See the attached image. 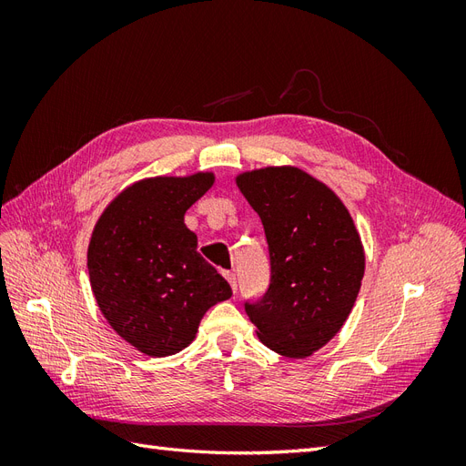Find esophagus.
Segmentation results:
<instances>
[{"instance_id":"obj_1","label":"esophagus","mask_w":466,"mask_h":466,"mask_svg":"<svg viewBox=\"0 0 466 466\" xmlns=\"http://www.w3.org/2000/svg\"><path fill=\"white\" fill-rule=\"evenodd\" d=\"M223 276H225V279L229 281V286H231L233 293H235L237 291V278H235V274L233 272H223Z\"/></svg>"}]
</instances>
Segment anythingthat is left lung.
<instances>
[{
    "mask_svg": "<svg viewBox=\"0 0 466 466\" xmlns=\"http://www.w3.org/2000/svg\"><path fill=\"white\" fill-rule=\"evenodd\" d=\"M235 182L262 219L272 266L270 288L245 305L247 315L276 354L311 356L358 299L365 250L356 223L336 192L299 167L252 168Z\"/></svg>",
    "mask_w": 466,
    "mask_h": 466,
    "instance_id": "1",
    "label": "left lung"
}]
</instances>
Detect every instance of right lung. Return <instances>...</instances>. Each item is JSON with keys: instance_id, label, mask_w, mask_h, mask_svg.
I'll return each instance as SVG.
<instances>
[{"instance_id": "obj_1", "label": "right lung", "mask_w": 466, "mask_h": 466, "mask_svg": "<svg viewBox=\"0 0 466 466\" xmlns=\"http://www.w3.org/2000/svg\"><path fill=\"white\" fill-rule=\"evenodd\" d=\"M216 175L151 177L134 182L96 219L87 248L91 289L120 338L151 358L185 350L209 307L231 288L196 247L187 209Z\"/></svg>"}]
</instances>
